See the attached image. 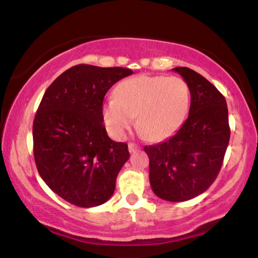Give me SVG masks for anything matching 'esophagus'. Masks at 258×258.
<instances>
[{
  "instance_id": "1",
  "label": "esophagus",
  "mask_w": 258,
  "mask_h": 258,
  "mask_svg": "<svg viewBox=\"0 0 258 258\" xmlns=\"http://www.w3.org/2000/svg\"><path fill=\"white\" fill-rule=\"evenodd\" d=\"M138 146L137 144H135V143H128V150H130V153H135L136 150L138 149Z\"/></svg>"
}]
</instances>
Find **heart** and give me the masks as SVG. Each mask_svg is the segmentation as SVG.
Instances as JSON below:
<instances>
[{
    "mask_svg": "<svg viewBox=\"0 0 258 258\" xmlns=\"http://www.w3.org/2000/svg\"><path fill=\"white\" fill-rule=\"evenodd\" d=\"M190 93L176 76H136L120 82L103 108L106 126L120 137L137 116V126L150 141H162L178 130L188 111Z\"/></svg>",
    "mask_w": 258,
    "mask_h": 258,
    "instance_id": "1",
    "label": "heart"
}]
</instances>
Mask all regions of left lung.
Listing matches in <instances>:
<instances>
[{
    "instance_id": "obj_1",
    "label": "left lung",
    "mask_w": 258,
    "mask_h": 258,
    "mask_svg": "<svg viewBox=\"0 0 258 258\" xmlns=\"http://www.w3.org/2000/svg\"><path fill=\"white\" fill-rule=\"evenodd\" d=\"M178 73L190 91L188 119L171 138L146 146L149 180L156 197L179 203L203 194L220 173L229 143L226 98L210 81L185 67Z\"/></svg>"
}]
</instances>
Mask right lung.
Instances as JSON below:
<instances>
[{"label": "right lung", "instance_id": "obj_1", "mask_svg": "<svg viewBox=\"0 0 258 258\" xmlns=\"http://www.w3.org/2000/svg\"><path fill=\"white\" fill-rule=\"evenodd\" d=\"M133 72L79 64L44 92L32 126L34 158L41 178L61 199L94 207L111 198L126 143L114 142L103 125L106 92Z\"/></svg>", "mask_w": 258, "mask_h": 258}]
</instances>
